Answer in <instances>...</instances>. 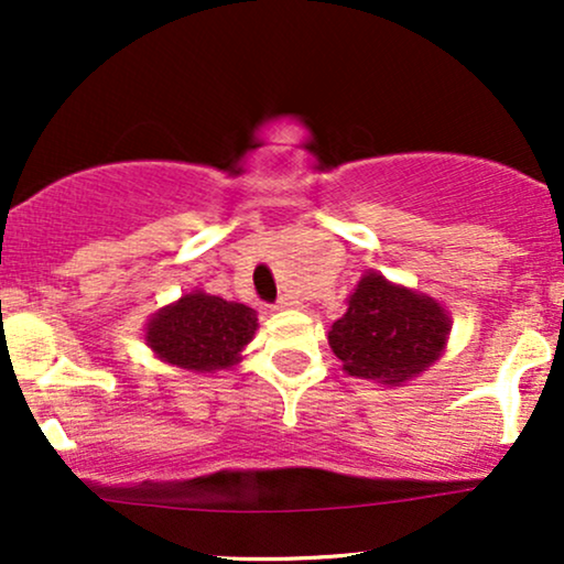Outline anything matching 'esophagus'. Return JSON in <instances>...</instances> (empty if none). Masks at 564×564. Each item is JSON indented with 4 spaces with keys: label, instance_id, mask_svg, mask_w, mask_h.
Segmentation results:
<instances>
[{
    "label": "esophagus",
    "instance_id": "1",
    "mask_svg": "<svg viewBox=\"0 0 564 564\" xmlns=\"http://www.w3.org/2000/svg\"><path fill=\"white\" fill-rule=\"evenodd\" d=\"M273 307L275 310H289V307H294V302H291V296H281V300H278Z\"/></svg>",
    "mask_w": 564,
    "mask_h": 564
}]
</instances>
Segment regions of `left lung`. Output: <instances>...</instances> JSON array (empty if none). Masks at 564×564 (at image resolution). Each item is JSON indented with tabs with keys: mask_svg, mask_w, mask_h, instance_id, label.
<instances>
[{
	"mask_svg": "<svg viewBox=\"0 0 564 564\" xmlns=\"http://www.w3.org/2000/svg\"><path fill=\"white\" fill-rule=\"evenodd\" d=\"M448 326L435 300L371 273L349 296L347 313L328 328V345L347 373L394 384L435 364Z\"/></svg>",
	"mask_w": 564,
	"mask_h": 564,
	"instance_id": "1",
	"label": "left lung"
}]
</instances>
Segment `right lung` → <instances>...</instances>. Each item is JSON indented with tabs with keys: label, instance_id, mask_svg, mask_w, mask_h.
I'll list each match as a JSON object with an SVG mask.
<instances>
[{
	"label": "right lung",
	"instance_id": "add662e5",
	"mask_svg": "<svg viewBox=\"0 0 564 564\" xmlns=\"http://www.w3.org/2000/svg\"><path fill=\"white\" fill-rule=\"evenodd\" d=\"M254 332V310L196 291L161 310L148 323L145 339L166 364L187 371H217L236 364Z\"/></svg>",
	"mask_w": 564,
	"mask_h": 564
}]
</instances>
